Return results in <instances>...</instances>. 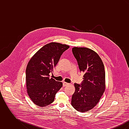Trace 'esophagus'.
Instances as JSON below:
<instances>
[{
	"instance_id": "obj_1",
	"label": "esophagus",
	"mask_w": 129,
	"mask_h": 129,
	"mask_svg": "<svg viewBox=\"0 0 129 129\" xmlns=\"http://www.w3.org/2000/svg\"><path fill=\"white\" fill-rule=\"evenodd\" d=\"M69 84L67 83L63 82V86H68Z\"/></svg>"
}]
</instances>
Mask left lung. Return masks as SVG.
Here are the masks:
<instances>
[{
  "label": "left lung",
  "mask_w": 129,
  "mask_h": 129,
  "mask_svg": "<svg viewBox=\"0 0 129 129\" xmlns=\"http://www.w3.org/2000/svg\"><path fill=\"white\" fill-rule=\"evenodd\" d=\"M72 52L81 72L84 73L81 84L74 83L75 92L71 104L75 110L85 112L98 104L105 88L104 63L93 50L86 47H74Z\"/></svg>",
  "instance_id": "8db88e82"
}]
</instances>
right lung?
<instances>
[{
    "label": "right lung",
    "instance_id": "add662e5",
    "mask_svg": "<svg viewBox=\"0 0 129 129\" xmlns=\"http://www.w3.org/2000/svg\"><path fill=\"white\" fill-rule=\"evenodd\" d=\"M70 46L57 43L43 46L33 55L26 69V84L28 95L32 102L41 107L52 103L62 83L50 78L62 54Z\"/></svg>",
    "mask_w": 129,
    "mask_h": 129
}]
</instances>
